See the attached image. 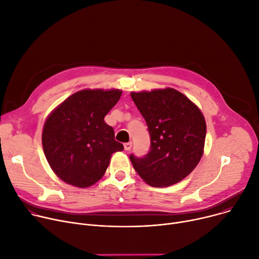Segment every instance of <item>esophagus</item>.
<instances>
[{
    "mask_svg": "<svg viewBox=\"0 0 259 259\" xmlns=\"http://www.w3.org/2000/svg\"><path fill=\"white\" fill-rule=\"evenodd\" d=\"M131 148H132V143H131V142L124 144V149H125L126 151H130Z\"/></svg>",
    "mask_w": 259,
    "mask_h": 259,
    "instance_id": "34e87169",
    "label": "esophagus"
}]
</instances>
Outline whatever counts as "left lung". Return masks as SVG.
Returning <instances> with one entry per match:
<instances>
[{
    "label": "left lung",
    "mask_w": 259,
    "mask_h": 259,
    "mask_svg": "<svg viewBox=\"0 0 259 259\" xmlns=\"http://www.w3.org/2000/svg\"><path fill=\"white\" fill-rule=\"evenodd\" d=\"M150 134V150L143 157L130 155L134 169L154 187L180 182L199 163L206 123L200 109L173 89L131 93Z\"/></svg>",
    "instance_id": "left-lung-1"
}]
</instances>
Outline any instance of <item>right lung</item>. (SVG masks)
Returning <instances> with one entry per match:
<instances>
[{"label": "right lung", "mask_w": 259, "mask_h": 259, "mask_svg": "<svg viewBox=\"0 0 259 259\" xmlns=\"http://www.w3.org/2000/svg\"><path fill=\"white\" fill-rule=\"evenodd\" d=\"M117 90H84L64 102L47 118L42 148L54 173L64 182L89 187L105 174L111 155L124 146L114 140L104 120L118 102Z\"/></svg>", "instance_id": "right-lung-1"}]
</instances>
